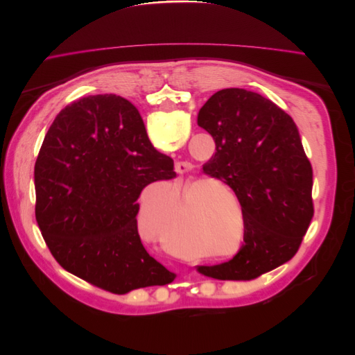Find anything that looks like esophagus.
Returning a JSON list of instances; mask_svg holds the SVG:
<instances>
[{
	"label": "esophagus",
	"mask_w": 355,
	"mask_h": 355,
	"mask_svg": "<svg viewBox=\"0 0 355 355\" xmlns=\"http://www.w3.org/2000/svg\"><path fill=\"white\" fill-rule=\"evenodd\" d=\"M175 170L179 175H185L191 170V164L187 163V161H179V163H176V166H175Z\"/></svg>",
	"instance_id": "obj_1"
}]
</instances>
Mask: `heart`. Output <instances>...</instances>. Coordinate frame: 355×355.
<instances>
[{
	"label": "heart",
	"instance_id": "heart-1",
	"mask_svg": "<svg viewBox=\"0 0 355 355\" xmlns=\"http://www.w3.org/2000/svg\"><path fill=\"white\" fill-rule=\"evenodd\" d=\"M206 182L207 180H197L196 184L182 189L166 216L159 219L158 227L157 218L159 210L167 207L173 197L170 194L155 196L154 198L144 197L142 210L139 214V230L144 237L153 241L158 239L163 250L178 259L192 261L198 257V259L216 261L222 256V253L214 249H227L231 244V222L235 218V211L227 198L213 194L211 187H204ZM214 185H219L232 202H237V196L234 194V191L222 184ZM204 200L207 201V206L202 215L200 232L198 233L186 220V210L191 208L193 211ZM200 234L203 237L202 241L199 240ZM223 256H228V253H223Z\"/></svg>",
	"mask_w": 355,
	"mask_h": 355
}]
</instances>
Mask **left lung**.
<instances>
[{
  "label": "left lung",
  "instance_id": "obj_1",
  "mask_svg": "<svg viewBox=\"0 0 355 355\" xmlns=\"http://www.w3.org/2000/svg\"><path fill=\"white\" fill-rule=\"evenodd\" d=\"M216 153L202 173L237 196L244 244L231 261L198 266L216 280H253L296 254L314 216L313 167L292 116L244 89L214 93L198 112Z\"/></svg>",
  "mask_w": 355,
  "mask_h": 355
}]
</instances>
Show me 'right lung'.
Here are the masks:
<instances>
[{
    "mask_svg": "<svg viewBox=\"0 0 355 355\" xmlns=\"http://www.w3.org/2000/svg\"><path fill=\"white\" fill-rule=\"evenodd\" d=\"M173 178V159L153 146L133 103L116 94L69 103L34 171L35 218L53 257L115 295L171 283L176 275L141 241L136 200L151 182Z\"/></svg>",
    "mask_w": 355,
    "mask_h": 355,
    "instance_id": "right-lung-1",
    "label": "right lung"
}]
</instances>
